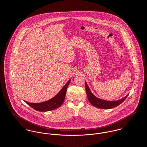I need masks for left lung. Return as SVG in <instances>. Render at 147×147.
Instances as JSON below:
<instances>
[{"label":"left lung","mask_w":147,"mask_h":147,"mask_svg":"<svg viewBox=\"0 0 147 147\" xmlns=\"http://www.w3.org/2000/svg\"><path fill=\"white\" fill-rule=\"evenodd\" d=\"M85 88L86 91L88 95L89 102L94 107L97 108L102 109H110L117 107L120 104H121L127 97L128 95L125 96L124 98L117 100H114V101H109L106 100L102 99H100L96 96H95L92 92L91 91V90L89 88L88 85L85 82Z\"/></svg>","instance_id":"left-lung-1"}]
</instances>
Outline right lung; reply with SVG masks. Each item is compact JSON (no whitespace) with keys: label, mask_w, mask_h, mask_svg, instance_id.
Instances as JSON below:
<instances>
[{"label":"right lung","mask_w":147,"mask_h":147,"mask_svg":"<svg viewBox=\"0 0 147 147\" xmlns=\"http://www.w3.org/2000/svg\"><path fill=\"white\" fill-rule=\"evenodd\" d=\"M70 81L71 79L68 81V82L56 95L48 100L41 103H30L27 101H25V102L35 110L40 112L49 111L56 109L59 107L63 103L67 88L70 82Z\"/></svg>","instance_id":"1"}]
</instances>
